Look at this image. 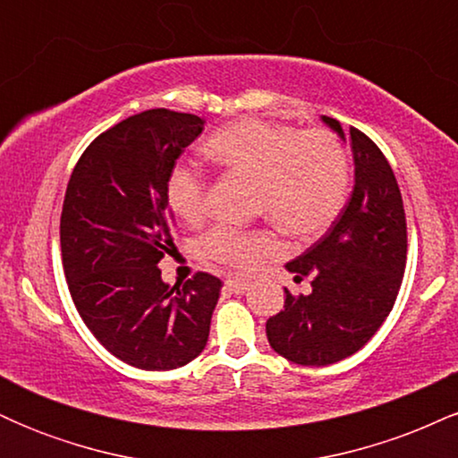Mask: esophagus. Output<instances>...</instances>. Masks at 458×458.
<instances>
[{
    "mask_svg": "<svg viewBox=\"0 0 458 458\" xmlns=\"http://www.w3.org/2000/svg\"><path fill=\"white\" fill-rule=\"evenodd\" d=\"M247 288H250V282L245 280H236V277H228L225 280V291L234 293V295H243Z\"/></svg>",
    "mask_w": 458,
    "mask_h": 458,
    "instance_id": "esophagus-1",
    "label": "esophagus"
}]
</instances>
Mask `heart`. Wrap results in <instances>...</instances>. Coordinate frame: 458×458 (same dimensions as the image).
I'll return each instance as SVG.
<instances>
[{"mask_svg": "<svg viewBox=\"0 0 458 458\" xmlns=\"http://www.w3.org/2000/svg\"><path fill=\"white\" fill-rule=\"evenodd\" d=\"M207 157L256 181L254 208L295 239L323 234L343 213L351 191V163L344 144L327 129H306L273 120L243 118L211 135ZM207 176L178 163L165 181V199L178 217L198 224L207 215ZM276 250L269 228L217 225L199 236L202 259L234 271H251Z\"/></svg>", "mask_w": 458, "mask_h": 458, "instance_id": "1", "label": "heart"}]
</instances>
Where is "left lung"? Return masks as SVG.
<instances>
[{"mask_svg":"<svg viewBox=\"0 0 458 458\" xmlns=\"http://www.w3.org/2000/svg\"><path fill=\"white\" fill-rule=\"evenodd\" d=\"M344 138L338 120L323 115ZM355 189L331 228L288 262L308 295L284 288V310L267 320L271 349L301 366H329L357 353L392 312L407 262V219L390 163L351 127Z\"/></svg>","mask_w":458,"mask_h":458,"instance_id":"1","label":"left lung"}]
</instances>
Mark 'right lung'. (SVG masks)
<instances>
[{"instance_id":"obj_1","label":"right lung","mask_w":458,"mask_h":458,"mask_svg":"<svg viewBox=\"0 0 458 458\" xmlns=\"http://www.w3.org/2000/svg\"><path fill=\"white\" fill-rule=\"evenodd\" d=\"M204 120L159 107L103 131L79 157L60 217L62 265L79 317L109 353L172 370L204 351L222 280L198 271L167 286L174 247L165 181Z\"/></svg>"}]
</instances>
